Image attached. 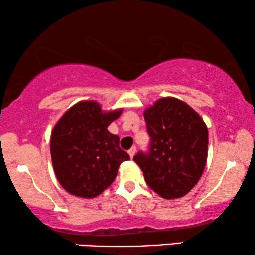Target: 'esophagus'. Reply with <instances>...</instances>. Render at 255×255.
I'll return each instance as SVG.
<instances>
[{"label": "esophagus", "instance_id": "34e87169", "mask_svg": "<svg viewBox=\"0 0 255 255\" xmlns=\"http://www.w3.org/2000/svg\"><path fill=\"white\" fill-rule=\"evenodd\" d=\"M135 151H137L135 150V147H131L130 150H128V156H130L131 158H133V156L135 154Z\"/></svg>", "mask_w": 255, "mask_h": 255}]
</instances>
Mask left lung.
<instances>
[{
	"mask_svg": "<svg viewBox=\"0 0 255 255\" xmlns=\"http://www.w3.org/2000/svg\"><path fill=\"white\" fill-rule=\"evenodd\" d=\"M148 135L147 153L138 152L134 163L144 179L165 199L181 198L199 181L207 160L208 131L190 105L173 97L158 99L144 111Z\"/></svg>",
	"mask_w": 255,
	"mask_h": 255,
	"instance_id": "8db88e82",
	"label": "left lung"
}]
</instances>
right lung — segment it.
Returning a JSON list of instances; mask_svg holds the SVG:
<instances>
[{"instance_id":"right-lung-1","label":"right lung","mask_w":255,"mask_h":255,"mask_svg":"<svg viewBox=\"0 0 255 255\" xmlns=\"http://www.w3.org/2000/svg\"><path fill=\"white\" fill-rule=\"evenodd\" d=\"M123 109L103 111L95 101H82L56 123L50 152L56 178L67 192L95 198L108 188L118 167L130 159L120 147V137L108 131Z\"/></svg>"}]
</instances>
